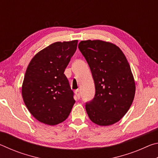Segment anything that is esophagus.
Segmentation results:
<instances>
[{
  "label": "esophagus",
  "instance_id": "1",
  "mask_svg": "<svg viewBox=\"0 0 158 158\" xmlns=\"http://www.w3.org/2000/svg\"><path fill=\"white\" fill-rule=\"evenodd\" d=\"M75 94L77 96L78 99H79L80 98V90L79 89H77V90H75Z\"/></svg>",
  "mask_w": 158,
  "mask_h": 158
}]
</instances>
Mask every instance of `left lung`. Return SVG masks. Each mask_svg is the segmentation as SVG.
Here are the masks:
<instances>
[{
  "label": "left lung",
  "instance_id": "1",
  "mask_svg": "<svg viewBox=\"0 0 158 158\" xmlns=\"http://www.w3.org/2000/svg\"><path fill=\"white\" fill-rule=\"evenodd\" d=\"M91 70L95 85L93 100L85 105L90 121L101 126L119 121L132 105L135 81L129 63L111 42L82 40L78 45Z\"/></svg>",
  "mask_w": 158,
  "mask_h": 158
}]
</instances>
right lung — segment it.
Masks as SVG:
<instances>
[{
	"label": "right lung",
	"mask_w": 158,
	"mask_h": 158,
	"mask_svg": "<svg viewBox=\"0 0 158 158\" xmlns=\"http://www.w3.org/2000/svg\"><path fill=\"white\" fill-rule=\"evenodd\" d=\"M77 42H54L37 53L27 67L21 88L23 100L30 113L42 123L63 122L75 102L64 71Z\"/></svg>",
	"instance_id": "add662e5"
}]
</instances>
